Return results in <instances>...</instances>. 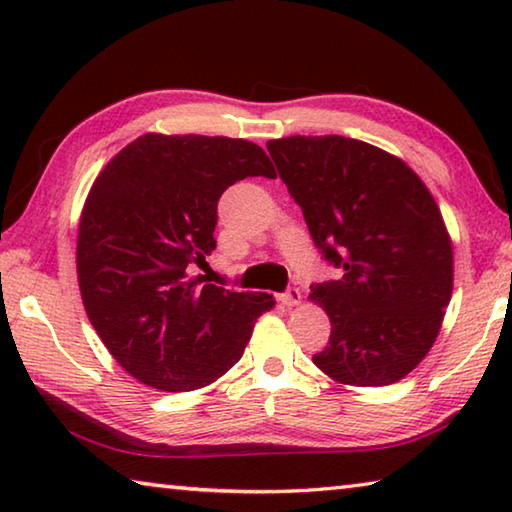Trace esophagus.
I'll return each mask as SVG.
<instances>
[{"label": "esophagus", "mask_w": 512, "mask_h": 512, "mask_svg": "<svg viewBox=\"0 0 512 512\" xmlns=\"http://www.w3.org/2000/svg\"><path fill=\"white\" fill-rule=\"evenodd\" d=\"M280 300H282L284 307H298L300 300H302V293H300L298 287H291L287 293H282Z\"/></svg>", "instance_id": "esophagus-1"}]
</instances>
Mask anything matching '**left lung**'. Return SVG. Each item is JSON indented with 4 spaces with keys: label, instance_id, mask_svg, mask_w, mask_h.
Segmentation results:
<instances>
[{
    "label": "left lung",
    "instance_id": "1",
    "mask_svg": "<svg viewBox=\"0 0 512 512\" xmlns=\"http://www.w3.org/2000/svg\"><path fill=\"white\" fill-rule=\"evenodd\" d=\"M339 280L311 287L332 334L314 363L343 386H388L427 357L454 289L452 237L402 158L341 135L268 140Z\"/></svg>",
    "mask_w": 512,
    "mask_h": 512
}]
</instances>
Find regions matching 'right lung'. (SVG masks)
I'll return each mask as SVG.
<instances>
[{"mask_svg": "<svg viewBox=\"0 0 512 512\" xmlns=\"http://www.w3.org/2000/svg\"><path fill=\"white\" fill-rule=\"evenodd\" d=\"M248 176L275 178L253 142L146 133L92 183L76 239L83 307L115 361L146 386H210L275 307L268 293L198 287L187 273L216 248L221 194Z\"/></svg>", "mask_w": 512, "mask_h": 512, "instance_id": "add662e5", "label": "right lung"}]
</instances>
